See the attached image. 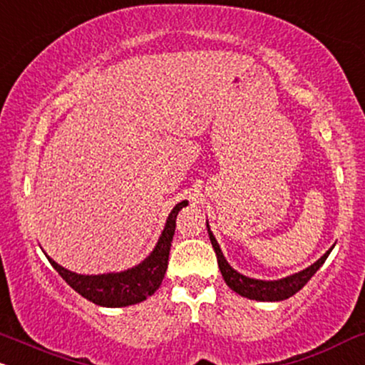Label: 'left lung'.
Here are the masks:
<instances>
[{"mask_svg": "<svg viewBox=\"0 0 365 365\" xmlns=\"http://www.w3.org/2000/svg\"><path fill=\"white\" fill-rule=\"evenodd\" d=\"M207 231H209L210 243H212L214 252H216L217 265H219V270H221L225 282L230 285L232 291L238 292L240 296L248 297V299H255V301L289 299V297L294 296L296 292H299L301 289L308 284V280L313 277V275L316 274V270L323 265L324 260L328 258V255H330V252H331V248H330L322 258H319L318 262H314L313 265L308 267L306 270L299 272V274L291 275V277H285L280 280H257V279L245 277V275H241L236 270H232L230 267V263L226 262V258L222 257L221 248H219L216 238H214V235L210 232L209 225H207Z\"/></svg>", "mask_w": 365, "mask_h": 365, "instance_id": "obj_1", "label": "left lung"}]
</instances>
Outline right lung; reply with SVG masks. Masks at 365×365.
Masks as SVG:
<instances>
[{"mask_svg":"<svg viewBox=\"0 0 365 365\" xmlns=\"http://www.w3.org/2000/svg\"><path fill=\"white\" fill-rule=\"evenodd\" d=\"M185 205L187 200L175 205L168 216V221H166L163 235L158 240L156 248L146 260L130 270L120 272V274L78 275L57 265L52 258H47L57 270V274L68 282L69 287L81 294L85 299L103 306V308H122V306L138 304L146 297L153 296L163 282L166 269H168L171 240H173L175 227H177V214Z\"/></svg>","mask_w":365,"mask_h":365,"instance_id":"obj_1","label":"right lung"}]
</instances>
